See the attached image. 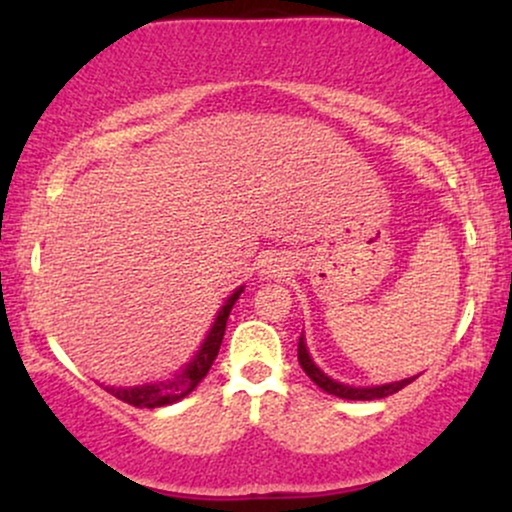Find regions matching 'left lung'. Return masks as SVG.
Returning a JSON list of instances; mask_svg holds the SVG:
<instances>
[{
	"label": "left lung",
	"instance_id": "1",
	"mask_svg": "<svg viewBox=\"0 0 512 512\" xmlns=\"http://www.w3.org/2000/svg\"><path fill=\"white\" fill-rule=\"evenodd\" d=\"M298 363H301L305 375H308V378L313 380L320 390H325L327 395L342 397V399H363V402H366V399H383V397L395 395V392L402 390V387H407L411 380H414V378H407V380H399V383L378 385V387H351V385L337 383V380H332L330 375L322 373V370L315 366V361L308 354V346H305V342H303V334H301V339H298Z\"/></svg>",
	"mask_w": 512,
	"mask_h": 512
}]
</instances>
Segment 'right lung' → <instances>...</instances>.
<instances>
[{
  "label": "right lung",
  "mask_w": 512,
  "mask_h": 512,
  "mask_svg": "<svg viewBox=\"0 0 512 512\" xmlns=\"http://www.w3.org/2000/svg\"><path fill=\"white\" fill-rule=\"evenodd\" d=\"M240 293H243V286L233 291L231 296H228V301L221 305L219 315H216L214 325H211L209 334L204 337L199 351L192 356L190 363H185V368L173 375V378L166 380V383H149L139 387H105V390H108L110 395H115L117 399H122V402L132 404V407H139V409L166 407V404H173L178 402V399L190 395V392L202 383L204 375L209 373L214 358L219 356L223 332H226V320L228 315H231L233 305H236V301L240 298Z\"/></svg>",
  "instance_id": "1"
}]
</instances>
